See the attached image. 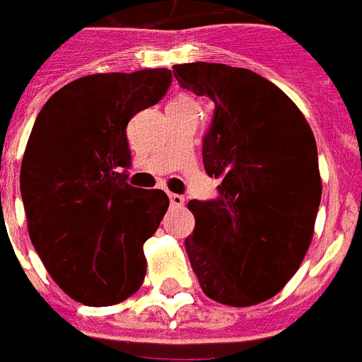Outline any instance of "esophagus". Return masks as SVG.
Returning <instances> with one entry per match:
<instances>
[{
    "mask_svg": "<svg viewBox=\"0 0 362 362\" xmlns=\"http://www.w3.org/2000/svg\"><path fill=\"white\" fill-rule=\"evenodd\" d=\"M168 199H170V205L173 207H182L184 205V196H180V194H168Z\"/></svg>",
    "mask_w": 362,
    "mask_h": 362,
    "instance_id": "esophagus-1",
    "label": "esophagus"
}]
</instances>
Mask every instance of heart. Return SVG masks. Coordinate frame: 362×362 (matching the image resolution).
Masks as SVG:
<instances>
[{"label":"heart","instance_id":"heart-1","mask_svg":"<svg viewBox=\"0 0 362 362\" xmlns=\"http://www.w3.org/2000/svg\"><path fill=\"white\" fill-rule=\"evenodd\" d=\"M184 100H186V98H178V100H174V103H184Z\"/></svg>","mask_w":362,"mask_h":362}]
</instances>
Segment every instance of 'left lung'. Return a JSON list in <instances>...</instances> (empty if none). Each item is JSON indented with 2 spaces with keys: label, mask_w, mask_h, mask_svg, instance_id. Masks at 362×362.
I'll list each match as a JSON object with an SVG mask.
<instances>
[{
  "label": "left lung",
  "mask_w": 362,
  "mask_h": 362,
  "mask_svg": "<svg viewBox=\"0 0 362 362\" xmlns=\"http://www.w3.org/2000/svg\"><path fill=\"white\" fill-rule=\"evenodd\" d=\"M173 74L215 103L204 166L221 178L219 197L188 204L189 264L213 300L264 303L295 275L314 236L322 197L314 134L298 106L250 69L196 62Z\"/></svg>",
  "instance_id": "obj_1"
}]
</instances>
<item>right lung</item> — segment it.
<instances>
[{
  "label": "right lung",
  "instance_id": "1",
  "mask_svg": "<svg viewBox=\"0 0 362 362\" xmlns=\"http://www.w3.org/2000/svg\"><path fill=\"white\" fill-rule=\"evenodd\" d=\"M170 81L165 67L87 75L52 95L33 126L21 165L28 236L52 279L77 303L118 304L145 279L143 244L170 202L163 189L126 182V127Z\"/></svg>",
  "mask_w": 362,
  "mask_h": 362
}]
</instances>
